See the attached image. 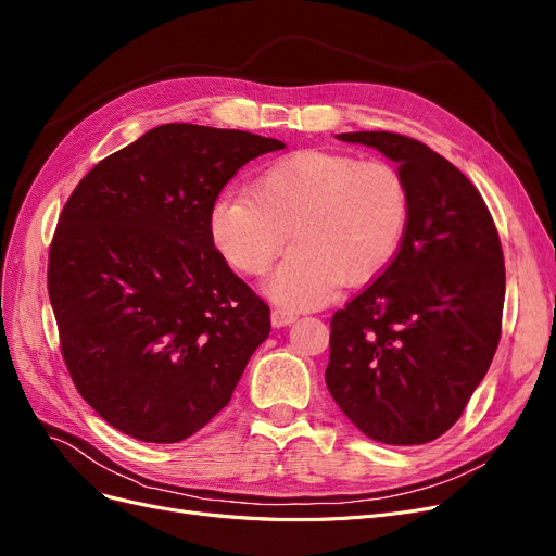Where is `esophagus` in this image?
Wrapping results in <instances>:
<instances>
[{"label": "esophagus", "mask_w": 556, "mask_h": 556, "mask_svg": "<svg viewBox=\"0 0 556 556\" xmlns=\"http://www.w3.org/2000/svg\"><path fill=\"white\" fill-rule=\"evenodd\" d=\"M270 320H273V327H286V325H291V323H295V316L291 311H283V308H275L273 313H270Z\"/></svg>", "instance_id": "obj_1"}]
</instances>
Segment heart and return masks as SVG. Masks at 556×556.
I'll use <instances>...</instances> for the list:
<instances>
[{
    "label": "heart",
    "mask_w": 556,
    "mask_h": 556,
    "mask_svg": "<svg viewBox=\"0 0 556 556\" xmlns=\"http://www.w3.org/2000/svg\"><path fill=\"white\" fill-rule=\"evenodd\" d=\"M412 195L395 165L302 150L265 167L250 192H227L208 213L213 245L248 275H263L288 243L268 281L291 308L323 304L338 283L377 277L400 250Z\"/></svg>",
    "instance_id": "b5f03b06"
}]
</instances>
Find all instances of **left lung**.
Instances as JSON below:
<instances>
[{
	"mask_svg": "<svg viewBox=\"0 0 556 556\" xmlns=\"http://www.w3.org/2000/svg\"><path fill=\"white\" fill-rule=\"evenodd\" d=\"M336 138L397 163L412 215L389 268L333 313L325 381L368 439L422 445L462 418L497 350L500 236L479 190L420 140L391 131Z\"/></svg>",
	"mask_w": 556,
	"mask_h": 556,
	"instance_id": "8db88e82",
	"label": "left lung"
}]
</instances>
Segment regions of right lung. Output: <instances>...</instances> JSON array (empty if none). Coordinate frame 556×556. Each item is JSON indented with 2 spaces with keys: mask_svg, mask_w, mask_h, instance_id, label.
I'll use <instances>...</instances> for the list:
<instances>
[{
  "mask_svg": "<svg viewBox=\"0 0 556 556\" xmlns=\"http://www.w3.org/2000/svg\"><path fill=\"white\" fill-rule=\"evenodd\" d=\"M275 138L173 123L79 181L47 288L79 395L144 443H179L229 404L270 333V308L215 250L208 213Z\"/></svg>",
  "mask_w": 556,
  "mask_h": 556,
  "instance_id": "1",
  "label": "right lung"
}]
</instances>
